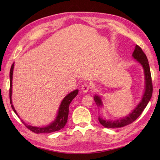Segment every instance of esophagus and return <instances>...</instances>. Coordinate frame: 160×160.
<instances>
[{"label": "esophagus", "instance_id": "obj_1", "mask_svg": "<svg viewBox=\"0 0 160 160\" xmlns=\"http://www.w3.org/2000/svg\"><path fill=\"white\" fill-rule=\"evenodd\" d=\"M90 84H88V83H86L83 84V85L82 86V88H81V90H82V91L83 93H87L88 91H89V90L90 89Z\"/></svg>", "mask_w": 160, "mask_h": 160}]
</instances>
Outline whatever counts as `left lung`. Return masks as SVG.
Here are the masks:
<instances>
[{
  "mask_svg": "<svg viewBox=\"0 0 160 160\" xmlns=\"http://www.w3.org/2000/svg\"><path fill=\"white\" fill-rule=\"evenodd\" d=\"M132 56L135 60H136L138 63H140L144 69L145 80L144 93L142 95V98L139 104L127 116L123 118L122 117L119 119H115L114 120H107V119L102 118L101 116L98 117L100 123L105 128H120L129 124H131L132 122H134L142 114V111L144 110L146 107L147 106L148 102L150 101L151 98L152 93V84L150 67H149L147 57L138 45L135 46ZM93 99L98 107H103V102L102 100V98L99 95H95Z\"/></svg>",
  "mask_w": 160,
  "mask_h": 160,
  "instance_id": "8db88e82",
  "label": "left lung"
}]
</instances>
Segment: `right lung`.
<instances>
[{
    "instance_id": "1",
    "label": "right lung",
    "mask_w": 160,
    "mask_h": 160,
    "mask_svg": "<svg viewBox=\"0 0 160 160\" xmlns=\"http://www.w3.org/2000/svg\"><path fill=\"white\" fill-rule=\"evenodd\" d=\"M13 67H14V62L12 64L11 67V69H10V73H9V99H10V104H11V106L13 111H14V113L18 115V117L20 118L18 114L17 113L16 111L15 110L14 107L12 104V80H13ZM78 93V90L76 89L73 91L72 92L69 93L67 94V96L63 98V100L61 102L60 104V107L58 108V113L56 116L55 120H54L52 122L48 125L45 126V127H33V126L29 125L27 123H25L22 120H21L22 123L25 125L27 128H29L30 131H33L35 133H50V132H55L60 130L64 128V126L66 125L67 122V119H68V115H69V104L71 102L75 97Z\"/></svg>"
}]
</instances>
